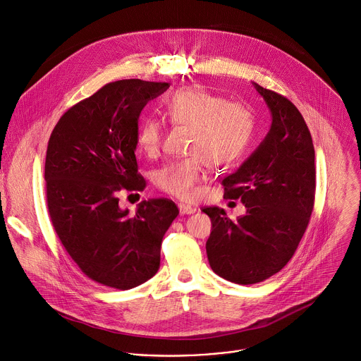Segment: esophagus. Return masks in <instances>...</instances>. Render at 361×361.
Masks as SVG:
<instances>
[{
	"mask_svg": "<svg viewBox=\"0 0 361 361\" xmlns=\"http://www.w3.org/2000/svg\"><path fill=\"white\" fill-rule=\"evenodd\" d=\"M178 209H180V214H192L195 213V209L191 207V205H187V204H178Z\"/></svg>",
	"mask_w": 361,
	"mask_h": 361,
	"instance_id": "1",
	"label": "esophagus"
}]
</instances>
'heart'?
Here are the masks:
<instances>
[{
  "instance_id": "heart-1",
  "label": "heart",
  "mask_w": 361,
  "mask_h": 361,
  "mask_svg": "<svg viewBox=\"0 0 361 361\" xmlns=\"http://www.w3.org/2000/svg\"><path fill=\"white\" fill-rule=\"evenodd\" d=\"M163 110L171 124L190 127L188 151L192 154L164 164L157 170L154 183L170 195L191 200L207 163L223 167L243 156L252 135L254 118L240 102L227 101L198 85H188L169 95L163 101ZM163 135V123L147 117L138 127L137 144L148 156H156Z\"/></svg>"
}]
</instances>
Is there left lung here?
<instances>
[{"instance_id": "8db88e82", "label": "left lung", "mask_w": 361, "mask_h": 361, "mask_svg": "<svg viewBox=\"0 0 361 361\" xmlns=\"http://www.w3.org/2000/svg\"><path fill=\"white\" fill-rule=\"evenodd\" d=\"M271 113V127L240 169L224 177L226 198H240L237 220L204 207L213 231L205 244L216 274L235 284H255L279 273L293 257L310 221L316 194L314 145L290 99L254 82Z\"/></svg>"}]
</instances>
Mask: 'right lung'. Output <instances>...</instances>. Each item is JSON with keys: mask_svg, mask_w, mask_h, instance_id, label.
Segmentation results:
<instances>
[{"mask_svg": "<svg viewBox=\"0 0 361 361\" xmlns=\"http://www.w3.org/2000/svg\"><path fill=\"white\" fill-rule=\"evenodd\" d=\"M169 82L120 80L67 110L51 133L45 173L54 230L81 271L102 286L130 290L160 269L161 241L178 216L167 198L141 201L135 214L118 192L141 191L135 159L138 118Z\"/></svg>", "mask_w": 361, "mask_h": 361, "instance_id": "add662e5", "label": "right lung"}]
</instances>
